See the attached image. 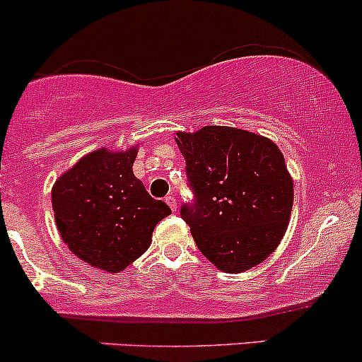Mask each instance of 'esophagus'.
Segmentation results:
<instances>
[{
	"label": "esophagus",
	"instance_id": "34e87169",
	"mask_svg": "<svg viewBox=\"0 0 362 362\" xmlns=\"http://www.w3.org/2000/svg\"><path fill=\"white\" fill-rule=\"evenodd\" d=\"M165 203H168L169 209L173 210V212H176V209H177V202H176V198H174V194H169V197L165 198Z\"/></svg>",
	"mask_w": 362,
	"mask_h": 362
}]
</instances>
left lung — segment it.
<instances>
[{
	"label": "left lung",
	"instance_id": "obj_1",
	"mask_svg": "<svg viewBox=\"0 0 362 362\" xmlns=\"http://www.w3.org/2000/svg\"><path fill=\"white\" fill-rule=\"evenodd\" d=\"M197 203L182 206L200 251L227 274L259 265L291 221L294 181L270 138L230 127L177 132Z\"/></svg>",
	"mask_w": 362,
	"mask_h": 362
}]
</instances>
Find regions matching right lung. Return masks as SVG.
<instances>
[{"instance_id":"right-lung-1","label":"right lung","mask_w":362,"mask_h":362,"mask_svg":"<svg viewBox=\"0 0 362 362\" xmlns=\"http://www.w3.org/2000/svg\"><path fill=\"white\" fill-rule=\"evenodd\" d=\"M138 145L83 156L52 186L58 230L75 257L119 274L147 251L156 226L170 214L133 174Z\"/></svg>"}]
</instances>
